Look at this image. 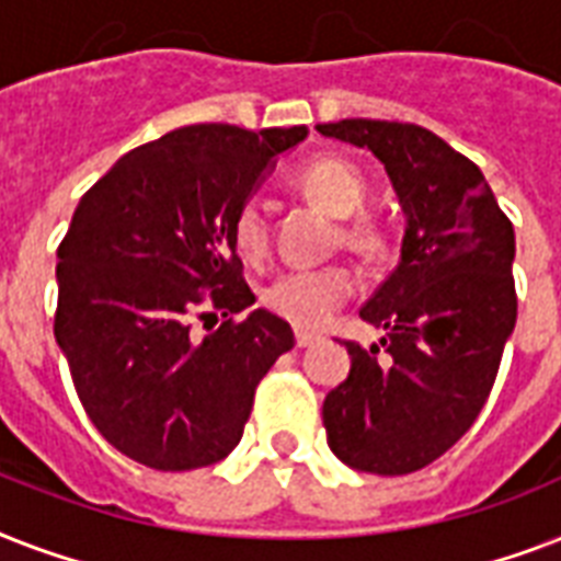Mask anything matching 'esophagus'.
Returning <instances> with one entry per match:
<instances>
[{
	"mask_svg": "<svg viewBox=\"0 0 561 561\" xmlns=\"http://www.w3.org/2000/svg\"><path fill=\"white\" fill-rule=\"evenodd\" d=\"M294 337H297L299 350H306V346H311V343L320 341V334L308 332V329H297V332H294Z\"/></svg>",
	"mask_w": 561,
	"mask_h": 561,
	"instance_id": "34e87169",
	"label": "esophagus"
}]
</instances>
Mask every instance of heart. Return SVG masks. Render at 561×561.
<instances>
[{
  "mask_svg": "<svg viewBox=\"0 0 561 561\" xmlns=\"http://www.w3.org/2000/svg\"><path fill=\"white\" fill-rule=\"evenodd\" d=\"M297 186L302 188L308 201L317 203L320 209H325L334 218L355 215L367 197V186H364L358 169L346 160H337V157L308 162L306 169L297 174ZM232 238L247 259H262L264 250H267V224H264V211L259 203H244L236 211ZM346 238L358 247H373L378 241L369 224H352L346 229ZM352 288H355V279L346 267H337V264L297 267V271H285L282 276H276L264 288L262 299L267 311H273L282 320L302 325V329H317L346 302Z\"/></svg>",
  "mask_w": 561,
  "mask_h": 561,
  "instance_id": "heart-1",
  "label": "heart"
}]
</instances>
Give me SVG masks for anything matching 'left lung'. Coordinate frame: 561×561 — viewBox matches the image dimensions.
<instances>
[{
    "mask_svg": "<svg viewBox=\"0 0 561 561\" xmlns=\"http://www.w3.org/2000/svg\"><path fill=\"white\" fill-rule=\"evenodd\" d=\"M317 130L373 151L404 211L399 264L360 308L383 337L346 343L350 378L323 401L329 448L355 471L410 474L474 425L495 383L518 314L513 224L478 165L425 127L343 118Z\"/></svg>",
    "mask_w": 561,
    "mask_h": 561,
    "instance_id": "8db88e82",
    "label": "left lung"
}]
</instances>
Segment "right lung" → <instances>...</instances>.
I'll list each match as a JSON object with an SVG mask.
<instances>
[{"mask_svg": "<svg viewBox=\"0 0 561 561\" xmlns=\"http://www.w3.org/2000/svg\"><path fill=\"white\" fill-rule=\"evenodd\" d=\"M306 125H188L125 153L83 194L57 247L55 337L87 416L113 448L157 471L224 460L255 387L294 332L253 308L232 218ZM230 320L194 339V313Z\"/></svg>", "mask_w": 561, "mask_h": 561, "instance_id": "right-lung-1", "label": "right lung"}]
</instances>
